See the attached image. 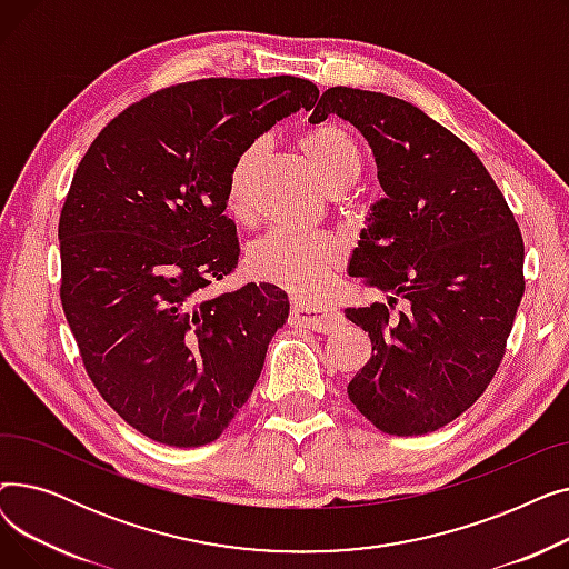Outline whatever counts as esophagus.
Here are the masks:
<instances>
[{"label":"esophagus","mask_w":569,"mask_h":569,"mask_svg":"<svg viewBox=\"0 0 569 569\" xmlns=\"http://www.w3.org/2000/svg\"><path fill=\"white\" fill-rule=\"evenodd\" d=\"M292 322L307 327V330L327 335L339 327L341 313L335 307H316V305H305V302H292Z\"/></svg>","instance_id":"obj_1"}]
</instances>
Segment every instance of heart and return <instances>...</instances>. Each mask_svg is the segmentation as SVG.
I'll use <instances>...</instances> for the list:
<instances>
[{"mask_svg":"<svg viewBox=\"0 0 569 569\" xmlns=\"http://www.w3.org/2000/svg\"><path fill=\"white\" fill-rule=\"evenodd\" d=\"M295 144L330 193L348 189L360 177V147L341 124L325 122L309 127L295 138ZM262 154L264 140H251L230 161L226 174V202L234 219H249L251 214V177ZM341 256L343 247L330 232L279 228L251 247L249 269L256 279L274 283L292 295H311L330 277Z\"/></svg>","mask_w":569,"mask_h":569,"instance_id":"heart-1","label":"heart"}]
</instances>
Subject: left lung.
Returning a JSON list of instances; mask_svg holds the SVG:
<instances>
[{"label":"left lung","mask_w":569,"mask_h":569,"mask_svg":"<svg viewBox=\"0 0 569 569\" xmlns=\"http://www.w3.org/2000/svg\"><path fill=\"white\" fill-rule=\"evenodd\" d=\"M330 112L365 133L385 191L348 272L390 302L346 309L371 337L348 397L385 433H431L480 399L502 362L526 288L523 237L482 161L420 108L330 87L309 122ZM399 299L407 309L395 315Z\"/></svg>","instance_id":"8db88e82"}]
</instances>
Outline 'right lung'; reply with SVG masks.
Wrapping results in <instances>:
<instances>
[{"mask_svg": "<svg viewBox=\"0 0 569 569\" xmlns=\"http://www.w3.org/2000/svg\"><path fill=\"white\" fill-rule=\"evenodd\" d=\"M318 87L295 76L172 84L110 119L59 214L64 316L87 376L142 436L217 440L251 397L288 295H207L239 260L226 217L232 157Z\"/></svg>", "mask_w": 569, "mask_h": 569, "instance_id": "right-lung-1", "label": "right lung"}]
</instances>
